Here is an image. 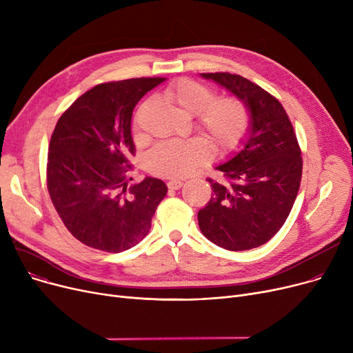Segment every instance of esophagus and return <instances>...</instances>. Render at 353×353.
Listing matches in <instances>:
<instances>
[{"mask_svg":"<svg viewBox=\"0 0 353 353\" xmlns=\"http://www.w3.org/2000/svg\"><path fill=\"white\" fill-rule=\"evenodd\" d=\"M183 186V181L181 180H170L167 181V188L170 190H179Z\"/></svg>","mask_w":353,"mask_h":353,"instance_id":"34e87169","label":"esophagus"}]
</instances>
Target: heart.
I'll return each mask as SVG.
<instances>
[{
	"label": "heart",
	"instance_id": "1",
	"mask_svg": "<svg viewBox=\"0 0 353 353\" xmlns=\"http://www.w3.org/2000/svg\"><path fill=\"white\" fill-rule=\"evenodd\" d=\"M164 101L180 113L197 114V127L217 150H232L246 136L250 116L248 107L236 97L214 100L208 85L190 79L172 83L163 92ZM210 157V145L205 139L169 140L154 145L147 154V169L164 177H181Z\"/></svg>",
	"mask_w": 353,
	"mask_h": 353
}]
</instances>
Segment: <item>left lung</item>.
<instances>
[{
  "instance_id": "obj_1",
  "label": "left lung",
  "mask_w": 353,
  "mask_h": 353,
  "mask_svg": "<svg viewBox=\"0 0 353 353\" xmlns=\"http://www.w3.org/2000/svg\"><path fill=\"white\" fill-rule=\"evenodd\" d=\"M248 107L250 124L240 150L216 165L223 180L212 184V199L197 213L212 243L239 252L259 248L286 221L302 177L298 139L285 108L262 87L230 72H203Z\"/></svg>"
}]
</instances>
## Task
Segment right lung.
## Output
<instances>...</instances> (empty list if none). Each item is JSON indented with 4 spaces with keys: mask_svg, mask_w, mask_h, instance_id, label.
<instances>
[{
    "mask_svg": "<svg viewBox=\"0 0 353 353\" xmlns=\"http://www.w3.org/2000/svg\"><path fill=\"white\" fill-rule=\"evenodd\" d=\"M165 79L141 77L92 87L59 119L48 147L47 186L68 232L85 246L120 253L152 228L167 193L163 180L145 177L128 188L134 154L136 104Z\"/></svg>",
    "mask_w": 353,
    "mask_h": 353,
    "instance_id": "obj_1",
    "label": "right lung"
}]
</instances>
